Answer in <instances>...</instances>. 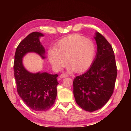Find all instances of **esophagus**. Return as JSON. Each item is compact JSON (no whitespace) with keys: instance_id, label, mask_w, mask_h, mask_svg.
Returning <instances> with one entry per match:
<instances>
[{"instance_id":"obj_1","label":"esophagus","mask_w":131,"mask_h":131,"mask_svg":"<svg viewBox=\"0 0 131 131\" xmlns=\"http://www.w3.org/2000/svg\"><path fill=\"white\" fill-rule=\"evenodd\" d=\"M68 74H66V73H62L60 75V76L59 77H60V78H65V77H68Z\"/></svg>"}]
</instances>
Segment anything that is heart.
Here are the masks:
<instances>
[{"label":"heart","instance_id":"b5f03b06","mask_svg":"<svg viewBox=\"0 0 131 131\" xmlns=\"http://www.w3.org/2000/svg\"><path fill=\"white\" fill-rule=\"evenodd\" d=\"M95 54L94 42L79 35H70L60 40L54 50H50L48 52V59L53 67L61 69L66 62L69 68L76 73L87 69Z\"/></svg>","mask_w":131,"mask_h":131}]
</instances>
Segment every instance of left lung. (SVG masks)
Wrapping results in <instances>:
<instances>
[{
  "label": "left lung",
  "instance_id": "obj_1",
  "mask_svg": "<svg viewBox=\"0 0 131 131\" xmlns=\"http://www.w3.org/2000/svg\"><path fill=\"white\" fill-rule=\"evenodd\" d=\"M96 57L85 73L73 80V94L77 105L87 112L100 109L114 91L117 69L114 51L105 37L96 32Z\"/></svg>",
  "mask_w": 131,
  "mask_h": 131
}]
</instances>
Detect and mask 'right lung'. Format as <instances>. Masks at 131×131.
<instances>
[{
  "label": "right lung",
  "instance_id": "add662e5",
  "mask_svg": "<svg viewBox=\"0 0 131 131\" xmlns=\"http://www.w3.org/2000/svg\"><path fill=\"white\" fill-rule=\"evenodd\" d=\"M41 33L34 32L20 42L15 51L14 73L19 96L31 109L44 112L54 104L57 97L58 74L47 73H32L23 64V58L26 53L35 52L44 58L45 49L39 41Z\"/></svg>",
  "mask_w": 131,
  "mask_h": 131
}]
</instances>
